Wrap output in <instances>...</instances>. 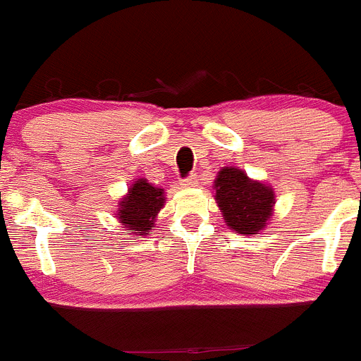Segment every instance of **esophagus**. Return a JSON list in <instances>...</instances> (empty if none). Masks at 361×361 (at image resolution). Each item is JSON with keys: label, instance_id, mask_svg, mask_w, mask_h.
<instances>
[{"label": "esophagus", "instance_id": "1", "mask_svg": "<svg viewBox=\"0 0 361 361\" xmlns=\"http://www.w3.org/2000/svg\"><path fill=\"white\" fill-rule=\"evenodd\" d=\"M183 185L185 188H194L195 185H197V178H195V174H192V176H188V178H185L183 180Z\"/></svg>", "mask_w": 361, "mask_h": 361}]
</instances>
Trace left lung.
Masks as SVG:
<instances>
[{"label": "left lung", "instance_id": "obj_1", "mask_svg": "<svg viewBox=\"0 0 361 361\" xmlns=\"http://www.w3.org/2000/svg\"><path fill=\"white\" fill-rule=\"evenodd\" d=\"M214 201L225 225L239 235H255L264 231L274 213V188L253 180L235 166H225L213 183Z\"/></svg>", "mask_w": 361, "mask_h": 361}]
</instances>
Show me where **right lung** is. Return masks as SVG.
Masks as SVG:
<instances>
[{"mask_svg":"<svg viewBox=\"0 0 361 361\" xmlns=\"http://www.w3.org/2000/svg\"><path fill=\"white\" fill-rule=\"evenodd\" d=\"M166 204L164 188L155 187L145 178H136L127 188V194L116 202V214L126 235H150L154 232L160 209Z\"/></svg>","mask_w":361,"mask_h":361,"instance_id":"add662e5","label":"right lung"}]
</instances>
